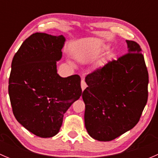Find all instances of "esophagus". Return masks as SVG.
<instances>
[{
    "mask_svg": "<svg viewBox=\"0 0 158 158\" xmlns=\"http://www.w3.org/2000/svg\"><path fill=\"white\" fill-rule=\"evenodd\" d=\"M86 87H87V85H86V83H85V80H84V79H82V80L81 81V88H82V91L86 88Z\"/></svg>",
    "mask_w": 158,
    "mask_h": 158,
    "instance_id": "1",
    "label": "esophagus"
}]
</instances>
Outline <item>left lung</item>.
Wrapping results in <instances>:
<instances>
[{
	"label": "left lung",
	"mask_w": 158,
	"mask_h": 158,
	"mask_svg": "<svg viewBox=\"0 0 158 158\" xmlns=\"http://www.w3.org/2000/svg\"><path fill=\"white\" fill-rule=\"evenodd\" d=\"M128 53L85 77V126L92 138L109 141L138 124L148 97V72L139 44L126 40Z\"/></svg>",
	"instance_id": "obj_1"
}]
</instances>
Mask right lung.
Masks as SVG:
<instances>
[{"instance_id":"obj_1","label":"right lung","mask_w":158,"mask_h":158,"mask_svg":"<svg viewBox=\"0 0 158 158\" xmlns=\"http://www.w3.org/2000/svg\"><path fill=\"white\" fill-rule=\"evenodd\" d=\"M65 40L63 35L33 33L11 63L8 92L13 113L20 125L40 138L60 131L64 114L82 95L79 75L63 78L57 73Z\"/></svg>"}]
</instances>
